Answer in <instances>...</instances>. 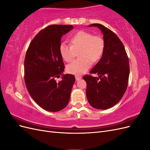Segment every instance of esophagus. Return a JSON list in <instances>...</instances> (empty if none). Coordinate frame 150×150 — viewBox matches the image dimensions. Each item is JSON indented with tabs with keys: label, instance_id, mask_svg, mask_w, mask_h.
<instances>
[{
	"label": "esophagus",
	"instance_id": "obj_1",
	"mask_svg": "<svg viewBox=\"0 0 150 150\" xmlns=\"http://www.w3.org/2000/svg\"><path fill=\"white\" fill-rule=\"evenodd\" d=\"M81 78H82V77H81V76H75V78H76V81H79V79H81Z\"/></svg>",
	"mask_w": 150,
	"mask_h": 150
}]
</instances>
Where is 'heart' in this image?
<instances>
[{
  "label": "heart",
  "mask_w": 150,
  "mask_h": 150,
  "mask_svg": "<svg viewBox=\"0 0 150 150\" xmlns=\"http://www.w3.org/2000/svg\"><path fill=\"white\" fill-rule=\"evenodd\" d=\"M71 45L62 42L59 47L61 57L65 61L71 62L79 51V58L67 65L66 69L70 74L81 75L91 67L93 62L98 61L104 51L105 43L99 36L93 35L86 31H79L70 39Z\"/></svg>",
  "instance_id": "b5f03b06"
}]
</instances>
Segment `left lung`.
Segmentation results:
<instances>
[{"label": "left lung", "instance_id": "left-lung-1", "mask_svg": "<svg viewBox=\"0 0 150 150\" xmlns=\"http://www.w3.org/2000/svg\"><path fill=\"white\" fill-rule=\"evenodd\" d=\"M88 27L100 29L105 47L101 59L90 71L98 76L83 77L87 84L86 96L92 107L106 110L118 103L126 91L129 75V59L124 45L112 31L99 24Z\"/></svg>", "mask_w": 150, "mask_h": 150}]
</instances>
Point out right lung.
I'll return each instance as SVG.
<instances>
[{
	"mask_svg": "<svg viewBox=\"0 0 150 150\" xmlns=\"http://www.w3.org/2000/svg\"><path fill=\"white\" fill-rule=\"evenodd\" d=\"M72 25H51L40 31L29 44L24 60V80L30 96L44 110L57 112L69 103L75 77L64 74L59 52L61 38ZM61 75L62 80L55 79Z\"/></svg>",
	"mask_w": 150,
	"mask_h": 150,
	"instance_id": "1",
	"label": "right lung"
}]
</instances>
